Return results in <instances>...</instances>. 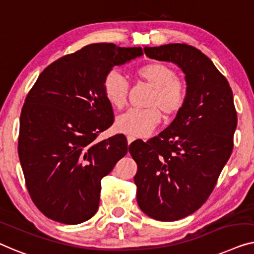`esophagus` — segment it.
<instances>
[{
    "label": "esophagus",
    "instance_id": "1",
    "mask_svg": "<svg viewBox=\"0 0 254 254\" xmlns=\"http://www.w3.org/2000/svg\"><path fill=\"white\" fill-rule=\"evenodd\" d=\"M134 139H135V138L133 137V135L128 134V135H127V144H128V145H130V144H131V142L134 140Z\"/></svg>",
    "mask_w": 254,
    "mask_h": 254
}]
</instances>
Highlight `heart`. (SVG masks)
<instances>
[{"label": "heart", "instance_id": "obj_1", "mask_svg": "<svg viewBox=\"0 0 254 254\" xmlns=\"http://www.w3.org/2000/svg\"><path fill=\"white\" fill-rule=\"evenodd\" d=\"M135 76L153 88L147 109H128L116 120L117 130L124 133L144 137L166 119L175 117L183 109L188 99V84L177 77L174 67L161 62L146 63L135 71ZM105 96L117 109L126 106L128 83L120 71H108L102 81Z\"/></svg>", "mask_w": 254, "mask_h": 254}]
</instances>
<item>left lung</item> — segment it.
<instances>
[{
	"instance_id": "left-lung-1",
	"label": "left lung",
	"mask_w": 254,
	"mask_h": 254,
	"mask_svg": "<svg viewBox=\"0 0 254 254\" xmlns=\"http://www.w3.org/2000/svg\"><path fill=\"white\" fill-rule=\"evenodd\" d=\"M149 59L177 64L188 99L173 123L151 140L128 146L138 166L137 201L146 215L177 221L199 209L212 193L234 148L237 112L226 77L187 44L145 47Z\"/></svg>"
}]
</instances>
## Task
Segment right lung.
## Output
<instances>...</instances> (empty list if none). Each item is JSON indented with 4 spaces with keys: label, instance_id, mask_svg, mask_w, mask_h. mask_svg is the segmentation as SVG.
<instances>
[{
    "label": "right lung",
    "instance_id": "1",
    "mask_svg": "<svg viewBox=\"0 0 254 254\" xmlns=\"http://www.w3.org/2000/svg\"><path fill=\"white\" fill-rule=\"evenodd\" d=\"M140 55L138 47L87 45L49 64L28 92L18 155L28 194L49 219L78 224L98 210L102 177L127 153L124 134L98 139L114 123L102 81Z\"/></svg>",
    "mask_w": 254,
    "mask_h": 254
}]
</instances>
